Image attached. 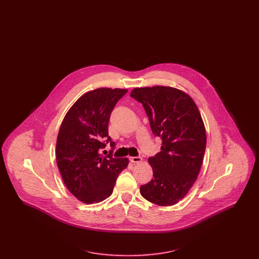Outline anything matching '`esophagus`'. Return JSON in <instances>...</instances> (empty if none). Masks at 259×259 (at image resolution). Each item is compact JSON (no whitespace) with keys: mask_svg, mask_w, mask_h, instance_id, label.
<instances>
[{"mask_svg":"<svg viewBox=\"0 0 259 259\" xmlns=\"http://www.w3.org/2000/svg\"><path fill=\"white\" fill-rule=\"evenodd\" d=\"M129 159L132 163H140L143 160V158L141 156H131V157H129Z\"/></svg>","mask_w":259,"mask_h":259,"instance_id":"1","label":"esophagus"}]
</instances>
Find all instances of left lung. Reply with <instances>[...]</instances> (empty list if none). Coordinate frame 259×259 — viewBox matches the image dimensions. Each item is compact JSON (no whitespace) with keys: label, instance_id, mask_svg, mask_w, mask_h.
Masks as SVG:
<instances>
[{"label":"left lung","instance_id":"1","mask_svg":"<svg viewBox=\"0 0 259 259\" xmlns=\"http://www.w3.org/2000/svg\"><path fill=\"white\" fill-rule=\"evenodd\" d=\"M130 96L142 103L153 134L162 140L160 152L148 158L153 179L140 192L151 203L172 206L197 180L207 143L202 116L193 99L174 87L134 88Z\"/></svg>","mask_w":259,"mask_h":259}]
</instances>
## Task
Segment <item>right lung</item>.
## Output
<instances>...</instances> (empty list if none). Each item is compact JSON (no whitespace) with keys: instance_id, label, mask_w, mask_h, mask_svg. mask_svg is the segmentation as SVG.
<instances>
[{"instance_id":"add662e5","label":"right lung","mask_w":259,"mask_h":259,"mask_svg":"<svg viewBox=\"0 0 259 259\" xmlns=\"http://www.w3.org/2000/svg\"><path fill=\"white\" fill-rule=\"evenodd\" d=\"M127 89L98 88L83 94L62 121L56 142V162L68 190L85 204L110 197L127 158H112L101 150L110 143L109 121L117 101ZM106 150H104L105 152Z\"/></svg>"}]
</instances>
